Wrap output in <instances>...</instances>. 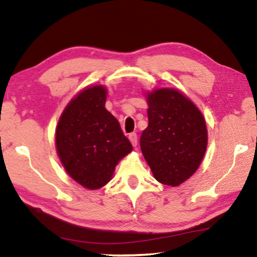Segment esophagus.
<instances>
[{"instance_id":"obj_1","label":"esophagus","mask_w":257,"mask_h":257,"mask_svg":"<svg viewBox=\"0 0 257 257\" xmlns=\"http://www.w3.org/2000/svg\"><path fill=\"white\" fill-rule=\"evenodd\" d=\"M129 141H130V143H132V145L134 147L137 146V135H136V133L129 134Z\"/></svg>"}]
</instances>
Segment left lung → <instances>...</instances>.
Segmentation results:
<instances>
[{"label": "left lung", "mask_w": 257, "mask_h": 257, "mask_svg": "<svg viewBox=\"0 0 257 257\" xmlns=\"http://www.w3.org/2000/svg\"><path fill=\"white\" fill-rule=\"evenodd\" d=\"M149 127L141 136V149L156 180L179 186L201 165L207 146L205 119L197 106L175 88L145 94Z\"/></svg>", "instance_id": "8db88e82"}]
</instances>
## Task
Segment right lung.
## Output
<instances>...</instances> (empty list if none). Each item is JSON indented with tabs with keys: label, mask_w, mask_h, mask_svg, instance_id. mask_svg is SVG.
I'll return each instance as SVG.
<instances>
[{
	"label": "right lung",
	"mask_w": 257,
	"mask_h": 257,
	"mask_svg": "<svg viewBox=\"0 0 257 257\" xmlns=\"http://www.w3.org/2000/svg\"><path fill=\"white\" fill-rule=\"evenodd\" d=\"M106 95L103 85L82 89L64 108L55 130L64 170L90 190L105 186L116 164L133 151L118 120L105 108Z\"/></svg>",
	"instance_id": "add662e5"
}]
</instances>
